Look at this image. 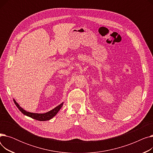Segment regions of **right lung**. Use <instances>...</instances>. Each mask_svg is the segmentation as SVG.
Masks as SVG:
<instances>
[{
    "mask_svg": "<svg viewBox=\"0 0 153 153\" xmlns=\"http://www.w3.org/2000/svg\"><path fill=\"white\" fill-rule=\"evenodd\" d=\"M13 102L15 104V105L17 107V108L19 109V110L22 112V114L28 117H30L32 118L35 119L36 120H39V121H46V120H49L51 119L53 117H54L56 114H57V113L61 109L64 103H61L60 105H59L54 109L49 111L48 112H46L45 114H34V113H31V112L27 111L25 110H23L22 107H20V105L17 102H16V101L14 99H13Z\"/></svg>",
    "mask_w": 153,
    "mask_h": 153,
    "instance_id": "obj_1",
    "label": "right lung"
}]
</instances>
